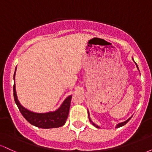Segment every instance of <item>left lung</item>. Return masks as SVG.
<instances>
[{"mask_svg": "<svg viewBox=\"0 0 152 152\" xmlns=\"http://www.w3.org/2000/svg\"><path fill=\"white\" fill-rule=\"evenodd\" d=\"M132 60H133V61H134V63H135V64H136V66H137V69H138V70H139V68H138V66H137V64H136V62H135V61H134V60L133 57H132ZM87 111H88V118H89V121H90L91 123L92 124H93L94 126H95V127H96V128H99V129L100 128V126H99L98 125H96V124L95 123H94V122L91 121V118H90V114H89V111H88V109H87ZM131 118H132V116H131V117H130L129 118H128V119L126 120V121H123V122H121V123H118V124H116V128H118V127H121V126H124V125L126 124L127 123V122H128V121H129V120L131 119Z\"/></svg>", "mask_w": 152, "mask_h": 152, "instance_id": "obj_1", "label": "left lung"}]
</instances>
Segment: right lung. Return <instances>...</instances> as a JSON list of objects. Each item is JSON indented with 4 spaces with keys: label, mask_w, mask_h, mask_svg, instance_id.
Wrapping results in <instances>:
<instances>
[{
    "label": "right lung",
    "mask_w": 152,
    "mask_h": 152,
    "mask_svg": "<svg viewBox=\"0 0 152 152\" xmlns=\"http://www.w3.org/2000/svg\"><path fill=\"white\" fill-rule=\"evenodd\" d=\"M16 68L15 69L14 76V85H13V96H14L15 102L20 110L23 117L27 120L31 124L41 129H52L58 128L65 124L66 119L69 116V109H70L71 100L72 96H69L66 98L61 105L58 109L53 111H48L46 113H36L31 111L30 110L26 109L19 102L17 97L16 90H15V76Z\"/></svg>",
    "instance_id": "add662e5"
}]
</instances>
